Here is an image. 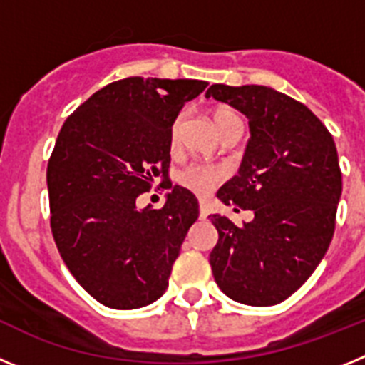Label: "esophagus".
<instances>
[{"label":"esophagus","instance_id":"1","mask_svg":"<svg viewBox=\"0 0 365 365\" xmlns=\"http://www.w3.org/2000/svg\"><path fill=\"white\" fill-rule=\"evenodd\" d=\"M199 217H201V219L208 217V206H206L205 201L199 202Z\"/></svg>","mask_w":365,"mask_h":365}]
</instances>
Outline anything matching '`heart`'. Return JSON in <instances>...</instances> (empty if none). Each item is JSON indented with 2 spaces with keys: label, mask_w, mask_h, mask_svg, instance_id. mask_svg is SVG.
<instances>
[{
  "label": "heart",
  "mask_w": 365,
  "mask_h": 365,
  "mask_svg": "<svg viewBox=\"0 0 365 365\" xmlns=\"http://www.w3.org/2000/svg\"><path fill=\"white\" fill-rule=\"evenodd\" d=\"M214 118V124L217 128V131L221 133L225 128H228L234 122H241L240 115L230 108H217L212 115ZM177 131H179V120L173 124L172 130V140L175 143ZM222 172L219 168L210 166V164H202V163H192L186 168H182L179 173V185L182 188L190 190L193 193H199V195H205L206 192H210L217 182H221Z\"/></svg>",
  "instance_id": "1"
}]
</instances>
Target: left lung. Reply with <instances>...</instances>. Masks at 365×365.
I'll return each mask as SVG.
<instances>
[{
    "instance_id": "8db88e82",
    "label": "left lung",
    "mask_w": 365,
    "mask_h": 365,
    "mask_svg": "<svg viewBox=\"0 0 365 365\" xmlns=\"http://www.w3.org/2000/svg\"><path fill=\"white\" fill-rule=\"evenodd\" d=\"M210 96L247 115L250 125L240 173L217 197L254 212L243 227L210 215L219 234L212 272L234 302L276 305L307 282L333 240L341 195L333 135L307 106L270 87L214 83Z\"/></svg>"
}]
</instances>
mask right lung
<instances>
[{"label":"right lung","mask_w":365,"mask_h":365,"mask_svg":"<svg viewBox=\"0 0 365 365\" xmlns=\"http://www.w3.org/2000/svg\"><path fill=\"white\" fill-rule=\"evenodd\" d=\"M202 80H118L71 113L47 164L51 230L74 279L111 309H138L168 289L199 202L180 186L163 208L137 197L168 179L172 125Z\"/></svg>","instance_id":"1"}]
</instances>
